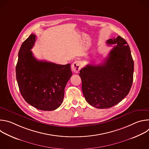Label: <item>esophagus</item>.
Instances as JSON below:
<instances>
[{"instance_id": "esophagus-1", "label": "esophagus", "mask_w": 149, "mask_h": 149, "mask_svg": "<svg viewBox=\"0 0 149 149\" xmlns=\"http://www.w3.org/2000/svg\"><path fill=\"white\" fill-rule=\"evenodd\" d=\"M71 69L72 71L74 72L75 73H78L81 69V65H80L79 62L78 61H76L74 62H73L71 66Z\"/></svg>"}]
</instances>
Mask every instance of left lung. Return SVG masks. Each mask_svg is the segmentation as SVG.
<instances>
[{
  "label": "left lung",
  "mask_w": 149,
  "mask_h": 149,
  "mask_svg": "<svg viewBox=\"0 0 149 149\" xmlns=\"http://www.w3.org/2000/svg\"><path fill=\"white\" fill-rule=\"evenodd\" d=\"M116 45L101 64L87 65L79 75L87 102L97 109L113 107L124 99L132 86L134 61L129 45L120 36L107 40Z\"/></svg>",
  "instance_id": "1"
}]
</instances>
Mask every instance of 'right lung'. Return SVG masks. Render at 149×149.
<instances>
[{
    "mask_svg": "<svg viewBox=\"0 0 149 149\" xmlns=\"http://www.w3.org/2000/svg\"><path fill=\"white\" fill-rule=\"evenodd\" d=\"M31 34L20 47L16 67L18 87L24 100L35 108L52 111L61 105L64 89L72 76L71 64L38 61L31 51L35 42Z\"/></svg>",
    "mask_w": 149,
    "mask_h": 149,
    "instance_id": "1",
    "label": "right lung"
}]
</instances>
